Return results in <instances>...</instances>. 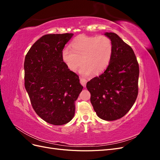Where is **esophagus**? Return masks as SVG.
<instances>
[{"label": "esophagus", "instance_id": "obj_1", "mask_svg": "<svg viewBox=\"0 0 160 160\" xmlns=\"http://www.w3.org/2000/svg\"><path fill=\"white\" fill-rule=\"evenodd\" d=\"M80 82H81V84L83 85L84 88H85L86 86V83H87V80L83 78H80Z\"/></svg>", "mask_w": 160, "mask_h": 160}]
</instances>
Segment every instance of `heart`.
<instances>
[{
  "instance_id": "b5f03b06",
  "label": "heart",
  "mask_w": 160,
  "mask_h": 160,
  "mask_svg": "<svg viewBox=\"0 0 160 160\" xmlns=\"http://www.w3.org/2000/svg\"><path fill=\"white\" fill-rule=\"evenodd\" d=\"M113 52L110 38L105 35L77 37L72 42V48L67 46L62 51V59L68 68L75 71L82 63L80 72L85 76L100 73L108 67Z\"/></svg>"
}]
</instances>
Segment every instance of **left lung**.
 <instances>
[{"label": "left lung", "mask_w": 160, "mask_h": 160, "mask_svg": "<svg viewBox=\"0 0 160 160\" xmlns=\"http://www.w3.org/2000/svg\"><path fill=\"white\" fill-rule=\"evenodd\" d=\"M104 35L113 45L110 62L103 73L88 82L86 87L98 117L113 121L123 117L137 99L139 65L132 47L117 34Z\"/></svg>", "instance_id": "obj_1"}]
</instances>
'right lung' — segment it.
Listing matches in <instances>:
<instances>
[{
	"label": "right lung",
	"instance_id": "right-lung-1",
	"mask_svg": "<svg viewBox=\"0 0 160 160\" xmlns=\"http://www.w3.org/2000/svg\"><path fill=\"white\" fill-rule=\"evenodd\" d=\"M73 34H49L37 40L25 56V87L32 108L46 122L66 124L73 118L83 87L68 69L61 53Z\"/></svg>",
	"mask_w": 160,
	"mask_h": 160
}]
</instances>
